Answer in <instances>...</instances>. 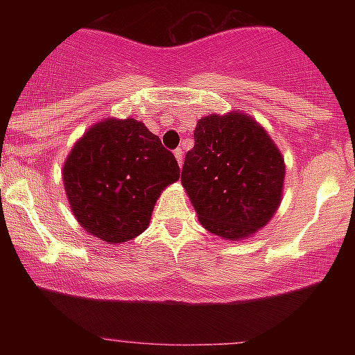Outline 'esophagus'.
<instances>
[{
    "label": "esophagus",
    "instance_id": "obj_1",
    "mask_svg": "<svg viewBox=\"0 0 355 355\" xmlns=\"http://www.w3.org/2000/svg\"><path fill=\"white\" fill-rule=\"evenodd\" d=\"M183 157H185V155H183V150H182V148H177V150H175V158H177L178 166H182V165H183Z\"/></svg>",
    "mask_w": 355,
    "mask_h": 355
}]
</instances>
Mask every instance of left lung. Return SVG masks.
Returning a JSON list of instances; mask_svg holds the SVG:
<instances>
[{
  "instance_id": "1",
  "label": "left lung",
  "mask_w": 355,
  "mask_h": 355,
  "mask_svg": "<svg viewBox=\"0 0 355 355\" xmlns=\"http://www.w3.org/2000/svg\"><path fill=\"white\" fill-rule=\"evenodd\" d=\"M182 185L203 229L239 242L266 227L282 202L285 162L259 121L240 110L202 116Z\"/></svg>"
}]
</instances>
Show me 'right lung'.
<instances>
[{"mask_svg":"<svg viewBox=\"0 0 355 355\" xmlns=\"http://www.w3.org/2000/svg\"><path fill=\"white\" fill-rule=\"evenodd\" d=\"M180 177L173 153L137 118H105L73 145L63 183L76 222L103 242L146 230L155 203Z\"/></svg>","mask_w":355,"mask_h":355,"instance_id":"obj_1","label":"right lung"}]
</instances>
